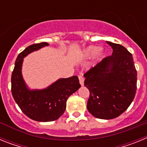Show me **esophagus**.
I'll return each mask as SVG.
<instances>
[{
	"label": "esophagus",
	"mask_w": 147,
	"mask_h": 147,
	"mask_svg": "<svg viewBox=\"0 0 147 147\" xmlns=\"http://www.w3.org/2000/svg\"><path fill=\"white\" fill-rule=\"evenodd\" d=\"M79 80H80V85H81L82 86H83V85H84V81H85V79H84V77L82 76H79Z\"/></svg>",
	"instance_id": "obj_1"
}]
</instances>
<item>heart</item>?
I'll return each mask as SVG.
<instances>
[{"instance_id": "obj_1", "label": "heart", "mask_w": 147, "mask_h": 147, "mask_svg": "<svg viewBox=\"0 0 147 147\" xmlns=\"http://www.w3.org/2000/svg\"><path fill=\"white\" fill-rule=\"evenodd\" d=\"M80 56L82 59H89L94 56L95 61L98 62L103 58L104 51L102 48H98L96 45H89L82 51Z\"/></svg>"}]
</instances>
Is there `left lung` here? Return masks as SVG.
I'll list each match as a JSON object with an SVG mask.
<instances>
[{"label":"left lung","instance_id":"obj_1","mask_svg":"<svg viewBox=\"0 0 147 147\" xmlns=\"http://www.w3.org/2000/svg\"><path fill=\"white\" fill-rule=\"evenodd\" d=\"M112 56L105 57L84 76L89 90L87 108L100 119H113L127 110L136 96L137 71L131 53L119 44L107 41Z\"/></svg>","mask_w":147,"mask_h":147}]
</instances>
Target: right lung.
<instances>
[{"label":"right lung","mask_w":147,"mask_h":147,"mask_svg":"<svg viewBox=\"0 0 147 147\" xmlns=\"http://www.w3.org/2000/svg\"><path fill=\"white\" fill-rule=\"evenodd\" d=\"M49 45L47 42L33 44L17 57L11 74V93L22 112L37 121H52L64 113L67 98L81 87L76 76L59 79L46 88L32 90L28 88L22 75L24 57L30 53Z\"/></svg>","instance_id":"right-lung-1"}]
</instances>
